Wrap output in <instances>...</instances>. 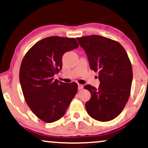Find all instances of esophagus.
<instances>
[{
    "mask_svg": "<svg viewBox=\"0 0 148 148\" xmlns=\"http://www.w3.org/2000/svg\"><path fill=\"white\" fill-rule=\"evenodd\" d=\"M78 90H82V88H83V86H82V84H78Z\"/></svg>",
    "mask_w": 148,
    "mask_h": 148,
    "instance_id": "1",
    "label": "esophagus"
}]
</instances>
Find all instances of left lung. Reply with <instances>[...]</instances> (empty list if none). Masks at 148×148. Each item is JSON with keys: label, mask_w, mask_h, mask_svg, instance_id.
Here are the masks:
<instances>
[{"label": "left lung", "mask_w": 148, "mask_h": 148, "mask_svg": "<svg viewBox=\"0 0 148 148\" xmlns=\"http://www.w3.org/2000/svg\"><path fill=\"white\" fill-rule=\"evenodd\" d=\"M76 39L87 56L90 68L99 73V88L84 86L91 95L85 103L86 112L97 121H112L121 113L130 96L133 70L128 55L119 42L99 35Z\"/></svg>", "instance_id": "8db88e82"}]
</instances>
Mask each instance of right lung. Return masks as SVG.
<instances>
[{
  "instance_id": "obj_1",
  "label": "right lung",
  "mask_w": 148,
  "mask_h": 148,
  "mask_svg": "<svg viewBox=\"0 0 148 148\" xmlns=\"http://www.w3.org/2000/svg\"><path fill=\"white\" fill-rule=\"evenodd\" d=\"M78 47L74 38L49 36L33 45L23 58L19 81L27 106L38 119L53 123L66 113L78 91L76 82L54 80L65 53Z\"/></svg>"
}]
</instances>
